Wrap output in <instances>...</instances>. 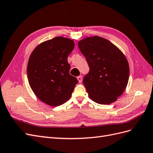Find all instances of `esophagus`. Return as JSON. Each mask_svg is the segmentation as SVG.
<instances>
[{
	"instance_id": "esophagus-1",
	"label": "esophagus",
	"mask_w": 153,
	"mask_h": 153,
	"mask_svg": "<svg viewBox=\"0 0 153 153\" xmlns=\"http://www.w3.org/2000/svg\"><path fill=\"white\" fill-rule=\"evenodd\" d=\"M77 78V79H78V81H79V82L81 83V82H82V76H78Z\"/></svg>"
}]
</instances>
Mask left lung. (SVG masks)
<instances>
[{
    "instance_id": "1",
    "label": "left lung",
    "mask_w": 153,
    "mask_h": 153,
    "mask_svg": "<svg viewBox=\"0 0 153 153\" xmlns=\"http://www.w3.org/2000/svg\"><path fill=\"white\" fill-rule=\"evenodd\" d=\"M78 46L90 68L83 84L90 99L104 105L115 102L129 79V65L124 54L114 44L98 36L83 39Z\"/></svg>"
}]
</instances>
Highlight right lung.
Returning <instances> with one entry per match:
<instances>
[{
    "mask_svg": "<svg viewBox=\"0 0 153 153\" xmlns=\"http://www.w3.org/2000/svg\"><path fill=\"white\" fill-rule=\"evenodd\" d=\"M70 39L56 37L38 45L27 65L29 85L37 97L51 106L70 99L77 79L69 74L67 58L74 48Z\"/></svg>",
    "mask_w": 153,
    "mask_h": 153,
    "instance_id": "add662e5",
    "label": "right lung"
}]
</instances>
